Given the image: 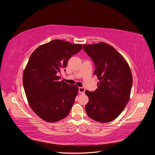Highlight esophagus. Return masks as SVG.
Returning <instances> with one entry per match:
<instances>
[{
	"instance_id": "obj_1",
	"label": "esophagus",
	"mask_w": 155,
	"mask_h": 155,
	"mask_svg": "<svg viewBox=\"0 0 155 155\" xmlns=\"http://www.w3.org/2000/svg\"><path fill=\"white\" fill-rule=\"evenodd\" d=\"M85 88L79 87V92L80 94H84V93H85Z\"/></svg>"
}]
</instances>
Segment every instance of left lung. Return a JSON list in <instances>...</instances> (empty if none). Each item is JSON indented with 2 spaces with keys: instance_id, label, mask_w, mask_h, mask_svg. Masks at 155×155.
Segmentation results:
<instances>
[{
  "instance_id": "8db88e82",
  "label": "left lung",
  "mask_w": 155,
  "mask_h": 155,
  "mask_svg": "<svg viewBox=\"0 0 155 155\" xmlns=\"http://www.w3.org/2000/svg\"><path fill=\"white\" fill-rule=\"evenodd\" d=\"M83 49L94 61V74L100 81L94 92L85 91L88 102L87 115L98 122L114 120L129 100L133 76L129 64L113 46L104 42L83 45Z\"/></svg>"
}]
</instances>
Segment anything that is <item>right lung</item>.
Returning <instances> with one entry per match:
<instances>
[{
  "label": "right lung",
  "mask_w": 155,
  "mask_h": 155,
  "mask_svg": "<svg viewBox=\"0 0 155 155\" xmlns=\"http://www.w3.org/2000/svg\"><path fill=\"white\" fill-rule=\"evenodd\" d=\"M81 44L55 39L39 46L30 56L22 76L28 102L39 118L54 123L68 115L79 88L60 81L58 74Z\"/></svg>",
  "instance_id": "1"
}]
</instances>
